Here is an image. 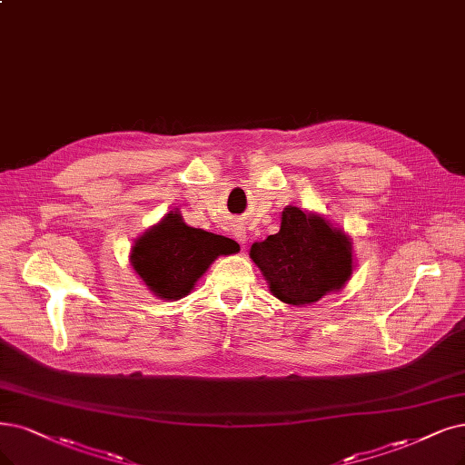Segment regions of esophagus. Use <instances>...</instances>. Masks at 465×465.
Wrapping results in <instances>:
<instances>
[{"label": "esophagus", "instance_id": "1", "mask_svg": "<svg viewBox=\"0 0 465 465\" xmlns=\"http://www.w3.org/2000/svg\"><path fill=\"white\" fill-rule=\"evenodd\" d=\"M233 235H235V239H237V242L242 243V245L247 242V232H245V228H243V226L235 228V230H233Z\"/></svg>", "mask_w": 465, "mask_h": 465}]
</instances>
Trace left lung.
<instances>
[{"label": "left lung", "mask_w": 465, "mask_h": 465, "mask_svg": "<svg viewBox=\"0 0 465 465\" xmlns=\"http://www.w3.org/2000/svg\"><path fill=\"white\" fill-rule=\"evenodd\" d=\"M249 256L270 293L291 306L337 293L354 270L352 239L328 218L293 204L283 209L280 232L252 243Z\"/></svg>", "instance_id": "8db88e82"}]
</instances>
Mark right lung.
I'll return each instance as SVG.
<instances>
[{"label": "right lung", "mask_w": 465, "mask_h": 465, "mask_svg": "<svg viewBox=\"0 0 465 465\" xmlns=\"http://www.w3.org/2000/svg\"><path fill=\"white\" fill-rule=\"evenodd\" d=\"M235 251L233 239L187 226L182 214L172 211L135 239L130 264L154 297L180 301L218 256Z\"/></svg>", "instance_id": "1"}]
</instances>
